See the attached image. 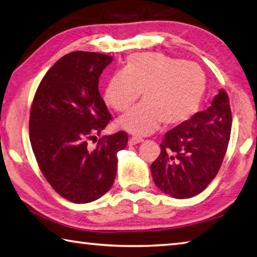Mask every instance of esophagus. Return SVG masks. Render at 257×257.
I'll list each match as a JSON object with an SVG mask.
<instances>
[{"label":"esophagus","mask_w":257,"mask_h":257,"mask_svg":"<svg viewBox=\"0 0 257 257\" xmlns=\"http://www.w3.org/2000/svg\"><path fill=\"white\" fill-rule=\"evenodd\" d=\"M143 142V138H141V137H132L129 139V145H136V144H138V143H142Z\"/></svg>","instance_id":"1"}]
</instances>
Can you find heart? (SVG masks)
I'll return each instance as SVG.
<instances>
[{"label":"heart","mask_w":257,"mask_h":257,"mask_svg":"<svg viewBox=\"0 0 257 257\" xmlns=\"http://www.w3.org/2000/svg\"><path fill=\"white\" fill-rule=\"evenodd\" d=\"M206 78L196 63L160 53H138L125 61L123 71L108 79L104 98L116 112L127 111L142 93L144 102L121 116L118 125L134 135L153 133L163 122L173 127L197 112Z\"/></svg>","instance_id":"obj_1"}]
</instances>
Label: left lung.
I'll return each instance as SVG.
<instances>
[{
  "mask_svg": "<svg viewBox=\"0 0 257 257\" xmlns=\"http://www.w3.org/2000/svg\"><path fill=\"white\" fill-rule=\"evenodd\" d=\"M231 124L228 95L220 89L207 110L165 134L161 154L151 165L156 187L178 199L202 193L222 164Z\"/></svg>",
  "mask_w": 257,
  "mask_h": 257,
  "instance_id": "obj_1",
  "label": "left lung"
}]
</instances>
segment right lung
<instances>
[{"label": "right lung", "instance_id": "right-lung-1", "mask_svg": "<svg viewBox=\"0 0 257 257\" xmlns=\"http://www.w3.org/2000/svg\"><path fill=\"white\" fill-rule=\"evenodd\" d=\"M113 61L94 52H71L52 66L30 110L32 149L45 179L63 198L85 204L106 194L116 175V153L127 146L119 132L87 144L101 134L111 114L98 90V78Z\"/></svg>", "mask_w": 257, "mask_h": 257}]
</instances>
